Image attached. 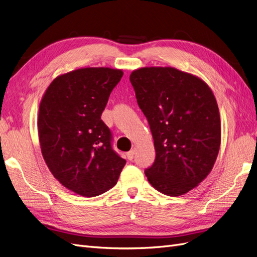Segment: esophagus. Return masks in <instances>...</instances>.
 <instances>
[{
    "mask_svg": "<svg viewBox=\"0 0 257 257\" xmlns=\"http://www.w3.org/2000/svg\"><path fill=\"white\" fill-rule=\"evenodd\" d=\"M134 154H135V151L134 150H131V151H128L127 153H126V157H127V159L130 160V161H132L134 159Z\"/></svg>",
    "mask_w": 257,
    "mask_h": 257,
    "instance_id": "1",
    "label": "esophagus"
}]
</instances>
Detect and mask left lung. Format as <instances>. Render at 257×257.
Returning <instances> with one entry per match:
<instances>
[{"mask_svg":"<svg viewBox=\"0 0 257 257\" xmlns=\"http://www.w3.org/2000/svg\"><path fill=\"white\" fill-rule=\"evenodd\" d=\"M130 80L157 153L145 170L148 181L165 195H183L210 174L219 154L221 120L213 92L199 77L174 67L138 68Z\"/></svg>","mask_w":257,"mask_h":257,"instance_id":"1","label":"left lung"}]
</instances>
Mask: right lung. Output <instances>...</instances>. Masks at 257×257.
Segmentation results:
<instances>
[{
  "label": "right lung",
  "mask_w": 257,
  "mask_h": 257,
  "mask_svg": "<svg viewBox=\"0 0 257 257\" xmlns=\"http://www.w3.org/2000/svg\"><path fill=\"white\" fill-rule=\"evenodd\" d=\"M122 69L83 67L62 74L40 104L38 138L43 158L57 180L78 195L97 196L118 181L126 161L111 148L100 119Z\"/></svg>",
  "instance_id": "add662e5"
}]
</instances>
